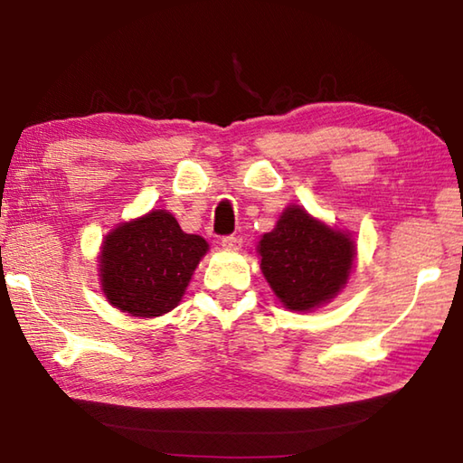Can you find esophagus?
Listing matches in <instances>:
<instances>
[{
  "instance_id": "obj_1",
  "label": "esophagus",
  "mask_w": 463,
  "mask_h": 463,
  "mask_svg": "<svg viewBox=\"0 0 463 463\" xmlns=\"http://www.w3.org/2000/svg\"><path fill=\"white\" fill-rule=\"evenodd\" d=\"M221 245H222L224 249H241L242 239H241V237H234V234H231V237H222Z\"/></svg>"
}]
</instances>
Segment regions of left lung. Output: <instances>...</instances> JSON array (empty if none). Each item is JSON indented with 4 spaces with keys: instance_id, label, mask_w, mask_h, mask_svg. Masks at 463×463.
Wrapping results in <instances>:
<instances>
[{
    "instance_id": "8db88e82",
    "label": "left lung",
    "mask_w": 463,
    "mask_h": 463,
    "mask_svg": "<svg viewBox=\"0 0 463 463\" xmlns=\"http://www.w3.org/2000/svg\"><path fill=\"white\" fill-rule=\"evenodd\" d=\"M257 253L261 273L288 310L325 307L347 286L357 247L349 231L328 226L302 206H288Z\"/></svg>"
}]
</instances>
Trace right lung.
Listing matches in <instances>:
<instances>
[{
  "instance_id": "right-lung-1",
  "label": "right lung",
  "mask_w": 463,
  "mask_h": 463,
  "mask_svg": "<svg viewBox=\"0 0 463 463\" xmlns=\"http://www.w3.org/2000/svg\"><path fill=\"white\" fill-rule=\"evenodd\" d=\"M208 249L200 234L184 232L167 210H151L116 224L101 241L99 288L128 317H163L182 302Z\"/></svg>"
}]
</instances>
